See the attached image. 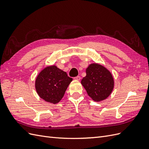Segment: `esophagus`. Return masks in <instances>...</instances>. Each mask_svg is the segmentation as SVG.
Segmentation results:
<instances>
[{
  "label": "esophagus",
  "mask_w": 149,
  "mask_h": 149,
  "mask_svg": "<svg viewBox=\"0 0 149 149\" xmlns=\"http://www.w3.org/2000/svg\"><path fill=\"white\" fill-rule=\"evenodd\" d=\"M74 79H75V80H78V81H79V80L81 79V77H80L79 76H76V77H74Z\"/></svg>",
  "instance_id": "esophagus-1"
}]
</instances>
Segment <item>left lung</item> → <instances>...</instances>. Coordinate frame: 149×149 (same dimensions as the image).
I'll return each mask as SVG.
<instances>
[{"mask_svg": "<svg viewBox=\"0 0 149 149\" xmlns=\"http://www.w3.org/2000/svg\"><path fill=\"white\" fill-rule=\"evenodd\" d=\"M86 76L81 84L89 97L99 102L109 96L114 88V79L110 72L103 66L93 63L86 69Z\"/></svg>", "mask_w": 149, "mask_h": 149, "instance_id": "obj_1", "label": "left lung"}]
</instances>
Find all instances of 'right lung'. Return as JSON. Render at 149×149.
<instances>
[{
	"label": "right lung",
	"mask_w": 149,
	"mask_h": 149,
	"mask_svg": "<svg viewBox=\"0 0 149 149\" xmlns=\"http://www.w3.org/2000/svg\"><path fill=\"white\" fill-rule=\"evenodd\" d=\"M66 72L56 66H47L38 75L35 88L39 96L45 101L56 104L63 97L66 90L72 81Z\"/></svg>",
	"instance_id": "obj_1"
}]
</instances>
